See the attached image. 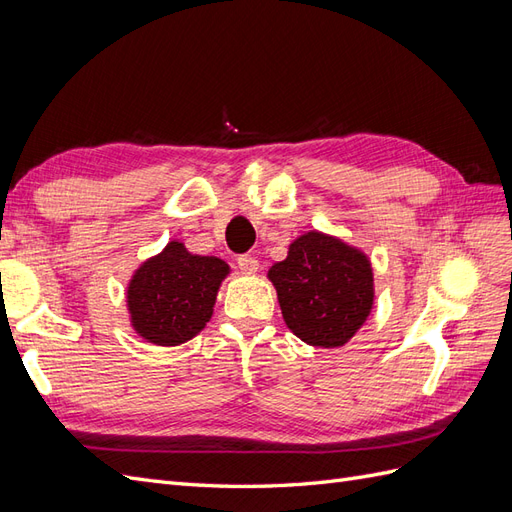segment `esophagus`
Instances as JSON below:
<instances>
[{
	"label": "esophagus",
	"mask_w": 512,
	"mask_h": 512,
	"mask_svg": "<svg viewBox=\"0 0 512 512\" xmlns=\"http://www.w3.org/2000/svg\"><path fill=\"white\" fill-rule=\"evenodd\" d=\"M237 262H239V269H241L243 275H254L258 271V260L254 256H250V254L239 256Z\"/></svg>",
	"instance_id": "esophagus-1"
}]
</instances>
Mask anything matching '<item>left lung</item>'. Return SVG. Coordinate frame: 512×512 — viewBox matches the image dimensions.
Segmentation results:
<instances>
[{
  "label": "left lung",
  "mask_w": 512,
  "mask_h": 512,
  "mask_svg": "<svg viewBox=\"0 0 512 512\" xmlns=\"http://www.w3.org/2000/svg\"><path fill=\"white\" fill-rule=\"evenodd\" d=\"M275 286L286 327L316 348H339L354 337L374 307V269L369 256L344 239L307 230L273 262Z\"/></svg>",
  "instance_id": "obj_1"
}]
</instances>
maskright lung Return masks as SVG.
I'll use <instances>...</instances> for the list:
<instances>
[{"mask_svg": "<svg viewBox=\"0 0 512 512\" xmlns=\"http://www.w3.org/2000/svg\"><path fill=\"white\" fill-rule=\"evenodd\" d=\"M230 267L218 256L192 254L179 239L141 262L126 288L130 324L153 346H179L207 327Z\"/></svg>", "mask_w": 512, "mask_h": 512, "instance_id": "right-lung-1", "label": "right lung"}]
</instances>
